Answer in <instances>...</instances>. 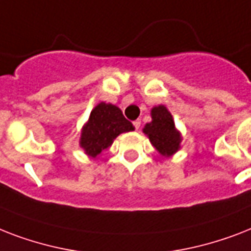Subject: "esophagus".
Segmentation results:
<instances>
[{
    "label": "esophagus",
    "mask_w": 251,
    "mask_h": 251,
    "mask_svg": "<svg viewBox=\"0 0 251 251\" xmlns=\"http://www.w3.org/2000/svg\"><path fill=\"white\" fill-rule=\"evenodd\" d=\"M133 125H134V127H135V129H139V127H141V120H135V121L133 122Z\"/></svg>",
    "instance_id": "1"
}]
</instances>
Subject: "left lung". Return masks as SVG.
I'll use <instances>...</instances> for the list:
<instances>
[{
  "instance_id": "1",
  "label": "left lung",
  "mask_w": 251,
  "mask_h": 251,
  "mask_svg": "<svg viewBox=\"0 0 251 251\" xmlns=\"http://www.w3.org/2000/svg\"><path fill=\"white\" fill-rule=\"evenodd\" d=\"M152 121L146 124L143 133L149 137L150 142L165 157L172 156L179 150L182 141L181 134L175 126L171 112L164 105L153 106L151 109Z\"/></svg>"
}]
</instances>
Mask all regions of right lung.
Segmentation results:
<instances>
[{"label":"right lung","instance_id":"obj_1","mask_svg":"<svg viewBox=\"0 0 251 251\" xmlns=\"http://www.w3.org/2000/svg\"><path fill=\"white\" fill-rule=\"evenodd\" d=\"M133 130V124L124 117L118 106L101 101L92 109L83 126L79 145L88 156L98 157L120 134Z\"/></svg>","mask_w":251,"mask_h":251}]
</instances>
